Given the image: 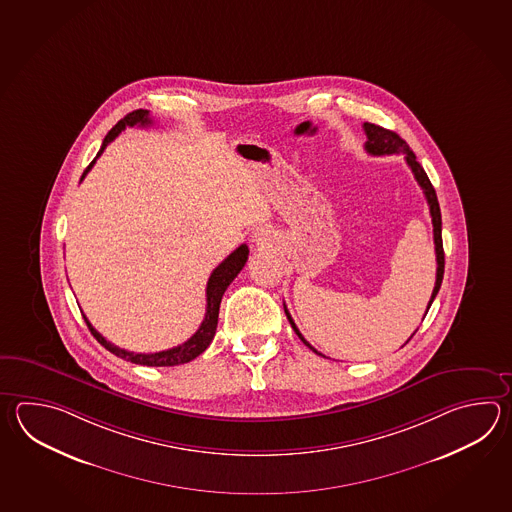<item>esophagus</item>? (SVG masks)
I'll list each match as a JSON object with an SVG mask.
<instances>
[{"label": "esophagus", "instance_id": "obj_1", "mask_svg": "<svg viewBox=\"0 0 512 512\" xmlns=\"http://www.w3.org/2000/svg\"><path fill=\"white\" fill-rule=\"evenodd\" d=\"M270 240H272V233H270V230H264V228H261V230H257V233H255V242H257L259 246H266V244H270Z\"/></svg>", "mask_w": 512, "mask_h": 512}]
</instances>
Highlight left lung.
Segmentation results:
<instances>
[{
    "label": "left lung",
    "mask_w": 512,
    "mask_h": 512,
    "mask_svg": "<svg viewBox=\"0 0 512 512\" xmlns=\"http://www.w3.org/2000/svg\"><path fill=\"white\" fill-rule=\"evenodd\" d=\"M363 129H365L366 133V153H370V155H374V157H381V155H394V153H405V160H407L408 167L412 169L414 177H416L419 186H421L423 193H425V199H427L428 208H430V217H432V226H434L436 262H438V268H436V284H434V290H432L430 301H428V312L430 304H432V301L436 299L439 288H441L443 272H445V251H443V240H441V211H439V202L438 197H436V191L432 188V184H430V180H428L425 169L421 167V164L416 160V155L412 153V149L408 147L407 142H405L401 136L394 133V131H390V129L376 126V124H370V122H365V124H363ZM284 312H286V317H288V321L292 324L293 332L299 335V339L303 341L304 345L308 346L310 350H313L315 354H319V352H317V350H315V348H313V346L304 339L303 334L299 332V328H297L295 323H293L292 315H290V312L286 310V304H284ZM427 312H425V315H427ZM414 334H416V332H414ZM412 335H410V339H412ZM410 339H408V341H410Z\"/></svg>",
    "instance_id": "1"
}]
</instances>
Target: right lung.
<instances>
[{
    "mask_svg": "<svg viewBox=\"0 0 512 512\" xmlns=\"http://www.w3.org/2000/svg\"><path fill=\"white\" fill-rule=\"evenodd\" d=\"M151 124H153V120L149 118V111H146V109H136L133 113L124 116V118L107 133V136L104 138V144L100 147L96 158L104 153L107 144L113 142L116 136L120 135L126 127H147L151 126ZM96 158H94L93 162L85 169L82 180H84L85 175L91 171V167L94 166ZM248 253H250L248 246H246V244H240L239 248L233 251V253H230L224 261L220 262L219 266L209 275L208 286H206V303L208 304H206L204 321L200 324L199 330L191 335L188 341L182 343V345L169 348V350H162V352H155V354H135V352H127L124 348H118V346L113 345V343H109L104 335L98 334V332L94 330L93 324L89 323V319L84 315L85 323H87L91 334L96 337V341H98L100 345L107 348L111 354L118 355V357H122V359H126V361H131V363H135V365L177 366L189 363V361H193L195 357H199V355L211 345V341H213V337H215V330H217V323H219V308L222 295H224L226 288L233 282V279L239 275L240 270L244 268V264L248 261Z\"/></svg>",
    "mask_w": 512,
    "mask_h": 512,
    "instance_id": "add662e5",
    "label": "right lung"
}]
</instances>
